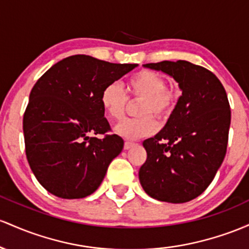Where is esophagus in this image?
Returning <instances> with one entry per match:
<instances>
[{
    "label": "esophagus",
    "instance_id": "1",
    "mask_svg": "<svg viewBox=\"0 0 249 249\" xmlns=\"http://www.w3.org/2000/svg\"><path fill=\"white\" fill-rule=\"evenodd\" d=\"M134 146H135V143H134V142L125 141V142H124V148L125 150H128V149H130V148L134 147Z\"/></svg>",
    "mask_w": 249,
    "mask_h": 249
}]
</instances>
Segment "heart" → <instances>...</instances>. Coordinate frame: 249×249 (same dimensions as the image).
Listing matches in <instances>:
<instances>
[{"label": "heart", "instance_id": "heart-1", "mask_svg": "<svg viewBox=\"0 0 249 249\" xmlns=\"http://www.w3.org/2000/svg\"><path fill=\"white\" fill-rule=\"evenodd\" d=\"M125 90L133 100H142L139 115L135 120H125L115 127V133L127 140H138L152 135L156 130V117L169 115L178 99L174 88L166 87V81L158 72L141 71L125 81ZM128 99L116 83L103 89L101 105L106 115L111 120L124 119Z\"/></svg>", "mask_w": 249, "mask_h": 249}]
</instances>
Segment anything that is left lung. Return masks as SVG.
<instances>
[{
	"label": "left lung",
	"instance_id": "8db88e82",
	"mask_svg": "<svg viewBox=\"0 0 249 249\" xmlns=\"http://www.w3.org/2000/svg\"><path fill=\"white\" fill-rule=\"evenodd\" d=\"M178 83L182 95L166 125L143 141L147 160L139 170L143 191L153 199L188 202L206 191L227 150L231 109L219 79L188 61L143 64Z\"/></svg>",
	"mask_w": 249,
	"mask_h": 249
}]
</instances>
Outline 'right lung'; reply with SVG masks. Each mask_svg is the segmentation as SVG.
Returning <instances> with one entry per match:
<instances>
[{
    "label": "right lung",
    "instance_id": "add662e5",
    "mask_svg": "<svg viewBox=\"0 0 249 249\" xmlns=\"http://www.w3.org/2000/svg\"><path fill=\"white\" fill-rule=\"evenodd\" d=\"M138 64L72 55L37 80L23 116L26 155L43 188L61 199H82L99 188L108 166L124 149L110 125L101 94Z\"/></svg>",
    "mask_w": 249,
    "mask_h": 249
}]
</instances>
